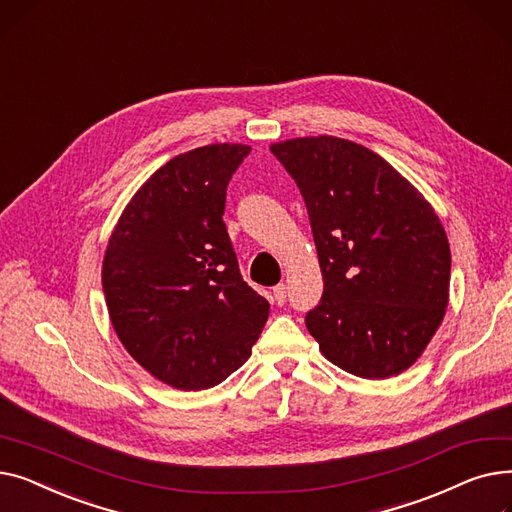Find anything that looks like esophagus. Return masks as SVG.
Segmentation results:
<instances>
[{
  "label": "esophagus",
  "mask_w": 512,
  "mask_h": 512,
  "mask_svg": "<svg viewBox=\"0 0 512 512\" xmlns=\"http://www.w3.org/2000/svg\"><path fill=\"white\" fill-rule=\"evenodd\" d=\"M286 292H288L286 284H278V286L274 288V299H276L278 305H284V303H286Z\"/></svg>",
  "instance_id": "obj_1"
}]
</instances>
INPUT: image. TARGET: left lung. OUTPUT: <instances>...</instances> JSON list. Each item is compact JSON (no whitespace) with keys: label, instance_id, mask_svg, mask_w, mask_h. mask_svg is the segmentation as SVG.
Wrapping results in <instances>:
<instances>
[{"label":"left lung","instance_id":"8db88e82","mask_svg":"<svg viewBox=\"0 0 512 512\" xmlns=\"http://www.w3.org/2000/svg\"><path fill=\"white\" fill-rule=\"evenodd\" d=\"M270 149L309 213L324 294L305 324L319 351L367 380L407 371L448 307L450 245L438 213L353 141L319 134Z\"/></svg>","mask_w":512,"mask_h":512}]
</instances>
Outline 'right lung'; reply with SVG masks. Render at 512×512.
<instances>
[{
    "instance_id": "add662e5",
    "label": "right lung",
    "mask_w": 512,
    "mask_h": 512,
    "mask_svg": "<svg viewBox=\"0 0 512 512\" xmlns=\"http://www.w3.org/2000/svg\"><path fill=\"white\" fill-rule=\"evenodd\" d=\"M249 151L215 143L172 157L107 240L101 284L112 326L128 355L176 390L224 382L270 315L242 280L224 224L226 186Z\"/></svg>"
}]
</instances>
